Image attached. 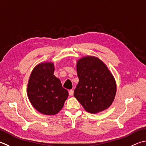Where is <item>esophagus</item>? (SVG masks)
<instances>
[{
  "label": "esophagus",
  "mask_w": 146,
  "mask_h": 146,
  "mask_svg": "<svg viewBox=\"0 0 146 146\" xmlns=\"http://www.w3.org/2000/svg\"><path fill=\"white\" fill-rule=\"evenodd\" d=\"M73 89H71V90H70V91H69V94L70 95V96H73Z\"/></svg>",
  "instance_id": "1"
}]
</instances>
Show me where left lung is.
<instances>
[{
    "label": "left lung",
    "instance_id": "left-lung-1",
    "mask_svg": "<svg viewBox=\"0 0 146 146\" xmlns=\"http://www.w3.org/2000/svg\"><path fill=\"white\" fill-rule=\"evenodd\" d=\"M79 82L74 91L85 110L94 113L112 105L116 93V84L112 73L98 58L87 56L76 64Z\"/></svg>",
    "mask_w": 146,
    "mask_h": 146
}]
</instances>
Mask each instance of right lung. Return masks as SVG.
<instances>
[{"mask_svg":"<svg viewBox=\"0 0 146 146\" xmlns=\"http://www.w3.org/2000/svg\"><path fill=\"white\" fill-rule=\"evenodd\" d=\"M54 64L43 62L34 68L27 86L29 100L36 109L45 115L56 114L62 109L68 92L54 75Z\"/></svg>","mask_w":146,"mask_h":146,"instance_id":"obj_1","label":"right lung"}]
</instances>
